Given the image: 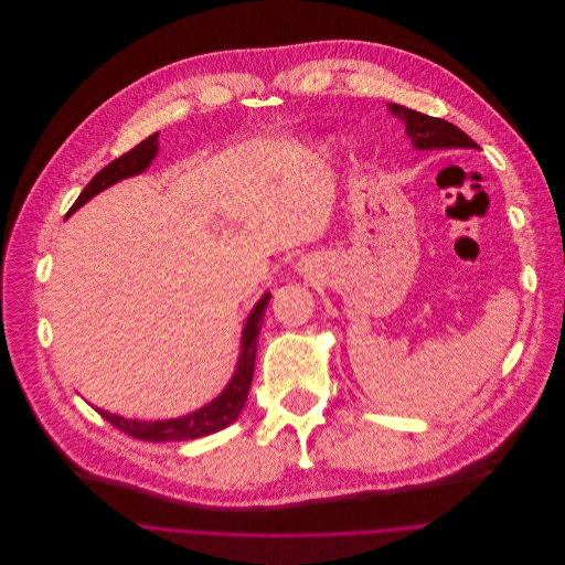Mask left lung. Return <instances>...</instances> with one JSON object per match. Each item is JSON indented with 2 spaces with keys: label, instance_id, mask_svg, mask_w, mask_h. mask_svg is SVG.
Here are the masks:
<instances>
[{
  "label": "left lung",
  "instance_id": "left-lung-1",
  "mask_svg": "<svg viewBox=\"0 0 565 565\" xmlns=\"http://www.w3.org/2000/svg\"><path fill=\"white\" fill-rule=\"evenodd\" d=\"M392 116L405 125V134L416 151H449V149H479V145L452 122L425 116L401 104H387Z\"/></svg>",
  "mask_w": 565,
  "mask_h": 565
}]
</instances>
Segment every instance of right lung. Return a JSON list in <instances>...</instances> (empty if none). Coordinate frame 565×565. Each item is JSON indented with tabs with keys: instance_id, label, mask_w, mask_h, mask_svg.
Segmentation results:
<instances>
[{
	"instance_id": "obj_1",
	"label": "right lung",
	"mask_w": 565,
	"mask_h": 565,
	"mask_svg": "<svg viewBox=\"0 0 565 565\" xmlns=\"http://www.w3.org/2000/svg\"><path fill=\"white\" fill-rule=\"evenodd\" d=\"M158 136L160 134L149 136L138 147H134L129 153L120 156L118 160H113L99 173H95V178L84 186V191L79 193L75 204L68 209L66 217L73 215L82 204H86L90 198H95L104 189L113 186L120 180H127V178H134V175H140L142 171H147L151 167L153 158L158 156V149H160ZM269 298H271V294H263V298L249 311V316L245 320V327H243V335H241V354H238L234 376L230 379V383L224 385V390L211 403L202 405L195 412H189V414L178 416V418H167V420H136V418H125V416H118V414H110L106 409H97V412L110 425H116L125 434L149 440V443L191 440V438L209 436L213 431H220L227 425H232L238 418V414L243 412L249 387H252L256 352H258V333H260V327H263V318H265V309H267Z\"/></svg>"
}]
</instances>
